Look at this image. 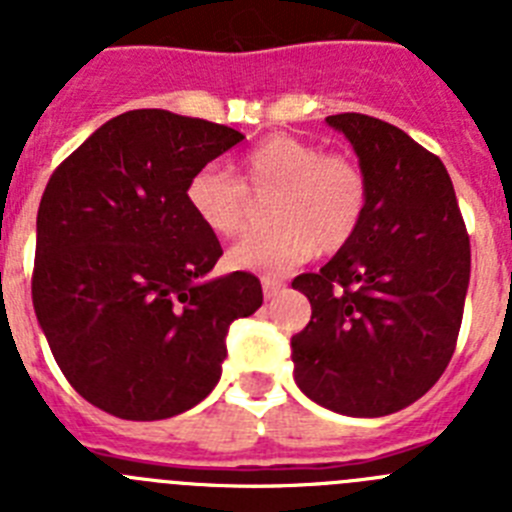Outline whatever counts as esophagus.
Wrapping results in <instances>:
<instances>
[{
  "mask_svg": "<svg viewBox=\"0 0 512 512\" xmlns=\"http://www.w3.org/2000/svg\"><path fill=\"white\" fill-rule=\"evenodd\" d=\"M261 284H264V295H266V300H269V297H274V295H279V292H282V289H284V282H282V279L264 277V279H261Z\"/></svg>",
  "mask_w": 512,
  "mask_h": 512,
  "instance_id": "obj_1",
  "label": "esophagus"
}]
</instances>
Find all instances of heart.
<instances>
[{"mask_svg":"<svg viewBox=\"0 0 512 512\" xmlns=\"http://www.w3.org/2000/svg\"><path fill=\"white\" fill-rule=\"evenodd\" d=\"M235 177L217 164L200 166L189 176L184 197L192 215L210 233H241L253 215V197H271L274 228L251 233L228 253L230 266L284 274L315 248L336 253L354 241L369 205L366 174L341 151H323L318 143L274 133L248 148Z\"/></svg>","mask_w":512,"mask_h":512,"instance_id":"heart-1","label":"heart"}]
</instances>
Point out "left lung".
Listing matches in <instances>:
<instances>
[{
	"instance_id": "1",
	"label": "left lung",
	"mask_w": 512,
	"mask_h": 512,
	"mask_svg": "<svg viewBox=\"0 0 512 512\" xmlns=\"http://www.w3.org/2000/svg\"><path fill=\"white\" fill-rule=\"evenodd\" d=\"M328 125L354 143L369 205L354 241L292 282L312 305L292 336V364L318 405L379 418L408 408L446 372L472 248L436 153L379 117L341 112Z\"/></svg>"
}]
</instances>
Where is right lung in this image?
Instances as JSON below:
<instances>
[{
    "label": "right lung",
    "instance_id": "obj_1",
    "mask_svg": "<svg viewBox=\"0 0 512 512\" xmlns=\"http://www.w3.org/2000/svg\"><path fill=\"white\" fill-rule=\"evenodd\" d=\"M241 140L217 122L130 110L48 179L35 315L63 377L104 413L164 420L194 408L223 374L233 320L264 302L248 271L202 282L223 248L184 197L189 176Z\"/></svg>",
    "mask_w": 512,
    "mask_h": 512
}]
</instances>
